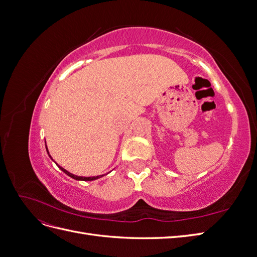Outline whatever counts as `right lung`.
<instances>
[{
	"mask_svg": "<svg viewBox=\"0 0 257 257\" xmlns=\"http://www.w3.org/2000/svg\"><path fill=\"white\" fill-rule=\"evenodd\" d=\"M45 144H46V142H45ZM46 150H47V153H48V155L50 157V154H49V152H48V148L46 147ZM50 159L52 160V158L50 157ZM53 161V160H52ZM56 163V162H54ZM57 164V163H56ZM58 165V164H57ZM58 167L62 170V172L63 173H65L68 177H71V178H73V179H75V180H78V181H93V180H96V179H98V178H102L104 175H99V176H95V177H80V176H76V175H74V174H72V173H69V172H67L66 169H64L63 167H61V166H59L58 165Z\"/></svg>",
	"mask_w": 257,
	"mask_h": 257,
	"instance_id": "1",
	"label": "right lung"
}]
</instances>
